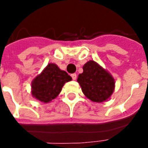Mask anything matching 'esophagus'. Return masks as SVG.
I'll return each mask as SVG.
<instances>
[{"label": "esophagus", "mask_w": 148, "mask_h": 148, "mask_svg": "<svg viewBox=\"0 0 148 148\" xmlns=\"http://www.w3.org/2000/svg\"><path fill=\"white\" fill-rule=\"evenodd\" d=\"M71 77L73 80H76L77 79V74H71Z\"/></svg>", "instance_id": "esophagus-1"}]
</instances>
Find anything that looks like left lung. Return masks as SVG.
Instances as JSON below:
<instances>
[{
    "label": "left lung",
    "mask_w": 148,
    "mask_h": 148,
    "mask_svg": "<svg viewBox=\"0 0 148 148\" xmlns=\"http://www.w3.org/2000/svg\"><path fill=\"white\" fill-rule=\"evenodd\" d=\"M83 70V73L78 75L77 82L84 95L94 102L107 101L115 87L114 79L111 74L94 60L86 63Z\"/></svg>",
    "instance_id": "left-lung-1"
}]
</instances>
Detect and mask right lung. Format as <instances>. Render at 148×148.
<instances>
[{"label": "right lung", "mask_w": 148, "mask_h": 148, "mask_svg": "<svg viewBox=\"0 0 148 148\" xmlns=\"http://www.w3.org/2000/svg\"><path fill=\"white\" fill-rule=\"evenodd\" d=\"M71 80V77L55 64H48L32 81V96L41 102L48 103L58 97L64 84Z\"/></svg>", "instance_id": "1"}]
</instances>
